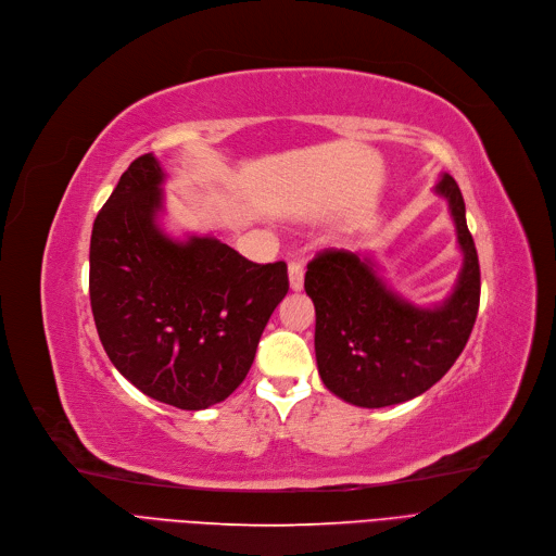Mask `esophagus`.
Masks as SVG:
<instances>
[{
    "label": "esophagus",
    "instance_id": "34e87169",
    "mask_svg": "<svg viewBox=\"0 0 556 556\" xmlns=\"http://www.w3.org/2000/svg\"><path fill=\"white\" fill-rule=\"evenodd\" d=\"M303 278H305L303 262H299V260L289 262V287H292L294 292H301L303 289Z\"/></svg>",
    "mask_w": 556,
    "mask_h": 556
}]
</instances>
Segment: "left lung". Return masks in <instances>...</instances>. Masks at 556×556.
I'll return each instance as SVG.
<instances>
[{
    "mask_svg": "<svg viewBox=\"0 0 556 556\" xmlns=\"http://www.w3.org/2000/svg\"><path fill=\"white\" fill-rule=\"evenodd\" d=\"M434 190L451 207L464 253L457 285L441 305L403 301L359 253L326 249L307 264L305 292L316 309L319 376L351 405H399L428 391L451 371L478 319L480 262L462 190L447 174Z\"/></svg>",
    "mask_w": 556,
    "mask_h": 556,
    "instance_id": "1",
    "label": "left lung"
}]
</instances>
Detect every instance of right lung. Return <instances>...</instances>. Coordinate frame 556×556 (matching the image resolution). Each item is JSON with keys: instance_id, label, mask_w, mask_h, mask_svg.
<instances>
[{"instance_id": "right-lung-1", "label": "right lung", "mask_w": 556, "mask_h": 556, "mask_svg": "<svg viewBox=\"0 0 556 556\" xmlns=\"http://www.w3.org/2000/svg\"><path fill=\"white\" fill-rule=\"evenodd\" d=\"M163 180L144 153L99 210L90 305L117 371L149 399L197 412L244 382L289 278L285 262H251L217 237L174 242L155 222Z\"/></svg>"}]
</instances>
